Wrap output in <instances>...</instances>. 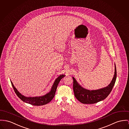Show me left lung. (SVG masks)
<instances>
[{
	"label": "left lung",
	"instance_id": "1",
	"mask_svg": "<svg viewBox=\"0 0 129 129\" xmlns=\"http://www.w3.org/2000/svg\"><path fill=\"white\" fill-rule=\"evenodd\" d=\"M116 68L115 65L114 77L109 85L106 87L95 90H89L83 88L73 77L75 96L80 102L85 104H93L105 99L113 88L116 81Z\"/></svg>",
	"mask_w": 129,
	"mask_h": 129
}]
</instances>
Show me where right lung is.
<instances>
[{
  "label": "right lung",
  "instance_id": "obj_1",
  "mask_svg": "<svg viewBox=\"0 0 129 129\" xmlns=\"http://www.w3.org/2000/svg\"><path fill=\"white\" fill-rule=\"evenodd\" d=\"M64 76L63 75H60L59 77H58L56 79H55L52 86L51 89L49 93L46 94L45 95H44L43 96L36 97H26L22 95L17 90V89L15 87L13 83L11 81V82L16 94H17V95L18 96V97L20 98V99L23 102L29 104L31 105L42 106V105L47 104L53 98L55 94V92L57 89L58 84L60 80L63 78H64Z\"/></svg>",
  "mask_w": 129,
  "mask_h": 129
}]
</instances>
